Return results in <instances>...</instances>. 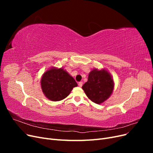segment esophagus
Returning <instances> with one entry per match:
<instances>
[{"label":"esophagus","instance_id":"obj_1","mask_svg":"<svg viewBox=\"0 0 153 153\" xmlns=\"http://www.w3.org/2000/svg\"><path fill=\"white\" fill-rule=\"evenodd\" d=\"M82 85H83V82H78V86L79 87H82Z\"/></svg>","mask_w":153,"mask_h":153}]
</instances>
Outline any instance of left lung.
<instances>
[{"instance_id": "8db88e82", "label": "left lung", "mask_w": 153, "mask_h": 153, "mask_svg": "<svg viewBox=\"0 0 153 153\" xmlns=\"http://www.w3.org/2000/svg\"><path fill=\"white\" fill-rule=\"evenodd\" d=\"M114 82L110 73L105 69H94L89 73L88 80L83 85L88 98L96 104H101L112 94Z\"/></svg>"}]
</instances>
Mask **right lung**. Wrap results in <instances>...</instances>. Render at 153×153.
Returning <instances> with one entry per match:
<instances>
[{"instance_id": "obj_1", "label": "right lung", "mask_w": 153, "mask_h": 153, "mask_svg": "<svg viewBox=\"0 0 153 153\" xmlns=\"http://www.w3.org/2000/svg\"><path fill=\"white\" fill-rule=\"evenodd\" d=\"M75 79L63 68L52 67L45 71L41 79V89L45 96L53 101L62 100L76 87Z\"/></svg>"}]
</instances>
